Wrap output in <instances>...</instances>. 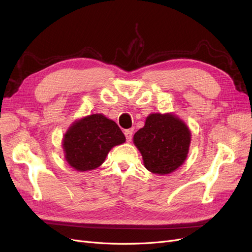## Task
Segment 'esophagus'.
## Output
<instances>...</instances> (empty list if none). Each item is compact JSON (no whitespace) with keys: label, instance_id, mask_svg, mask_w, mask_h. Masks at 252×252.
Wrapping results in <instances>:
<instances>
[{"label":"esophagus","instance_id":"obj_1","mask_svg":"<svg viewBox=\"0 0 252 252\" xmlns=\"http://www.w3.org/2000/svg\"><path fill=\"white\" fill-rule=\"evenodd\" d=\"M125 136H126V140H127V142H130L131 141V139H132V130H125Z\"/></svg>","mask_w":252,"mask_h":252}]
</instances>
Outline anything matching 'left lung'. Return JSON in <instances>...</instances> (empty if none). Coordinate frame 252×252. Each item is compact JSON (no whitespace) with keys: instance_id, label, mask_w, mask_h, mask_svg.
I'll list each match as a JSON object with an SVG mask.
<instances>
[{"instance_id":"8db88e82","label":"left lung","mask_w":252,"mask_h":252,"mask_svg":"<svg viewBox=\"0 0 252 252\" xmlns=\"http://www.w3.org/2000/svg\"><path fill=\"white\" fill-rule=\"evenodd\" d=\"M191 132L175 114L151 113L133 135V144L152 173L169 174L183 165L189 152Z\"/></svg>"}]
</instances>
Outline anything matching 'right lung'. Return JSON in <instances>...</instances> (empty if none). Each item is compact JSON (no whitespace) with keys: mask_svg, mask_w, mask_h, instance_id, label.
<instances>
[{"mask_svg":"<svg viewBox=\"0 0 252 252\" xmlns=\"http://www.w3.org/2000/svg\"><path fill=\"white\" fill-rule=\"evenodd\" d=\"M126 139L114 121L94 113L74 121L63 136L62 146L68 165L77 171L100 167L108 152Z\"/></svg>","mask_w":252,"mask_h":252,"instance_id":"right-lung-1","label":"right lung"}]
</instances>
